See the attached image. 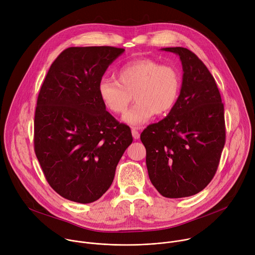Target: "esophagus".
<instances>
[{"mask_svg":"<svg viewBox=\"0 0 255 255\" xmlns=\"http://www.w3.org/2000/svg\"><path fill=\"white\" fill-rule=\"evenodd\" d=\"M132 136H133V138H134L135 140H136V139H139L140 134H139V132L137 131L136 128H132Z\"/></svg>","mask_w":255,"mask_h":255,"instance_id":"1","label":"esophagus"}]
</instances>
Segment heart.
<instances>
[{
	"label": "heart",
	"mask_w": 255,
	"mask_h": 255,
	"mask_svg": "<svg viewBox=\"0 0 255 255\" xmlns=\"http://www.w3.org/2000/svg\"><path fill=\"white\" fill-rule=\"evenodd\" d=\"M117 81L103 79L98 85L101 101L109 112L124 114L134 99L136 104L123 117L131 126L148 122L155 114L169 113L181 89L179 72L170 65H161L150 58H140L123 64L116 72Z\"/></svg>",
	"instance_id": "1"
}]
</instances>
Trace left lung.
Instances as JSON below:
<instances>
[{
	"mask_svg": "<svg viewBox=\"0 0 255 255\" xmlns=\"http://www.w3.org/2000/svg\"><path fill=\"white\" fill-rule=\"evenodd\" d=\"M161 50L179 56L183 84L174 108L144 129L140 139L152 185L163 197L177 199L203 191L217 171L226 138L224 105L211 72L194 52Z\"/></svg>",
	"mask_w": 255,
	"mask_h": 255,
	"instance_id": "8db88e82",
	"label": "left lung"
}]
</instances>
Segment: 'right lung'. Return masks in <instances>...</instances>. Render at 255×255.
<instances>
[{
	"mask_svg": "<svg viewBox=\"0 0 255 255\" xmlns=\"http://www.w3.org/2000/svg\"><path fill=\"white\" fill-rule=\"evenodd\" d=\"M125 49L69 47L51 64L34 119V149L50 187L72 202L89 204L110 188L133 138L100 99L98 85Z\"/></svg>",
	"mask_w": 255,
	"mask_h": 255,
	"instance_id": "1",
	"label": "right lung"
}]
</instances>
